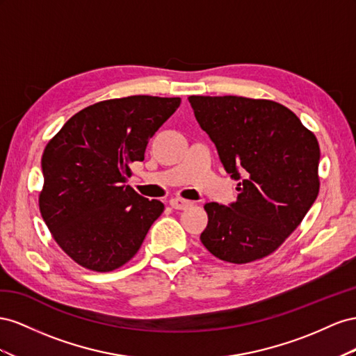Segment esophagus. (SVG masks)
I'll return each instance as SVG.
<instances>
[{
	"label": "esophagus",
	"instance_id": "esophagus-1",
	"mask_svg": "<svg viewBox=\"0 0 356 356\" xmlns=\"http://www.w3.org/2000/svg\"><path fill=\"white\" fill-rule=\"evenodd\" d=\"M191 204H192L191 201L184 200V198H172V200L170 201V206H171L172 209H176V210H185V209H188Z\"/></svg>",
	"mask_w": 356,
	"mask_h": 356
}]
</instances>
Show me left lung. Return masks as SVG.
Wrapping results in <instances>:
<instances>
[{
    "mask_svg": "<svg viewBox=\"0 0 356 356\" xmlns=\"http://www.w3.org/2000/svg\"><path fill=\"white\" fill-rule=\"evenodd\" d=\"M223 168L238 180L237 201L207 202L201 241L216 258L246 264L276 250L319 194L321 149L296 113L270 99L188 98Z\"/></svg>",
    "mask_w": 356,
    "mask_h": 356,
    "instance_id": "left-lung-1",
    "label": "left lung"
}]
</instances>
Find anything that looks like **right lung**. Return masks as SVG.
I'll return each mask as SVG.
<instances>
[{"mask_svg":"<svg viewBox=\"0 0 356 356\" xmlns=\"http://www.w3.org/2000/svg\"><path fill=\"white\" fill-rule=\"evenodd\" d=\"M180 98L133 95L80 110L49 141L38 204L55 241L79 266L111 271L138 252L164 211L125 185L129 164L145 159L149 138Z\"/></svg>","mask_w":356,"mask_h":356,"instance_id":"1","label":"right lung"}]
</instances>
